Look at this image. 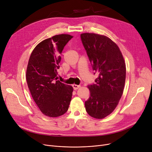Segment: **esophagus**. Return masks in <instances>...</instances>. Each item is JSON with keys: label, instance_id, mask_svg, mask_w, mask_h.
Masks as SVG:
<instances>
[{"label": "esophagus", "instance_id": "esophagus-1", "mask_svg": "<svg viewBox=\"0 0 152 152\" xmlns=\"http://www.w3.org/2000/svg\"><path fill=\"white\" fill-rule=\"evenodd\" d=\"M81 87V86H78V85H76V84H73V89H75V90H76V89H78L79 87Z\"/></svg>", "mask_w": 152, "mask_h": 152}]
</instances>
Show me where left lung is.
I'll return each mask as SVG.
<instances>
[{
  "label": "left lung",
  "instance_id": "obj_1",
  "mask_svg": "<svg viewBox=\"0 0 152 152\" xmlns=\"http://www.w3.org/2000/svg\"><path fill=\"white\" fill-rule=\"evenodd\" d=\"M95 73V84L87 86L90 97L85 102L91 116L103 119L117 107L123 95L126 80V63L117 44L109 37L95 33L81 34Z\"/></svg>",
  "mask_w": 152,
  "mask_h": 152
}]
</instances>
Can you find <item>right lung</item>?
Instances as JSON below:
<instances>
[{
    "mask_svg": "<svg viewBox=\"0 0 152 152\" xmlns=\"http://www.w3.org/2000/svg\"><path fill=\"white\" fill-rule=\"evenodd\" d=\"M73 37L61 34L46 39L30 55L26 73L28 86L36 104L47 116H60L69 108L73 88L57 81V69L60 55Z\"/></svg>",
    "mask_w": 152,
    "mask_h": 152,
    "instance_id": "add662e5",
    "label": "right lung"
}]
</instances>
